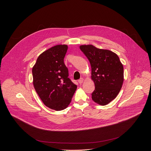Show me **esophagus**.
<instances>
[{
    "label": "esophagus",
    "mask_w": 151,
    "mask_h": 151,
    "mask_svg": "<svg viewBox=\"0 0 151 151\" xmlns=\"http://www.w3.org/2000/svg\"><path fill=\"white\" fill-rule=\"evenodd\" d=\"M78 83L80 84H81L83 83V81H84V78H81L80 80H78Z\"/></svg>",
    "instance_id": "obj_1"
}]
</instances>
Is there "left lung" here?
<instances>
[{
	"label": "left lung",
	"instance_id": "left-lung-1",
	"mask_svg": "<svg viewBox=\"0 0 151 151\" xmlns=\"http://www.w3.org/2000/svg\"><path fill=\"white\" fill-rule=\"evenodd\" d=\"M80 48L91 66V79L95 86L92 99L100 105H106L116 98L122 87L123 65L119 56L111 50L92 45H83Z\"/></svg>",
	"mask_w": 151,
	"mask_h": 151
}]
</instances>
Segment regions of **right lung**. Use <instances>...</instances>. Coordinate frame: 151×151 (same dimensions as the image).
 I'll return each instance as SVG.
<instances>
[{
	"label": "right lung",
	"mask_w": 151,
	"mask_h": 151,
	"mask_svg": "<svg viewBox=\"0 0 151 151\" xmlns=\"http://www.w3.org/2000/svg\"><path fill=\"white\" fill-rule=\"evenodd\" d=\"M67 49V45L48 49L38 56L32 70L37 93L45 106L56 111L68 107L77 89L64 63Z\"/></svg>",
	"instance_id": "obj_1"
}]
</instances>
